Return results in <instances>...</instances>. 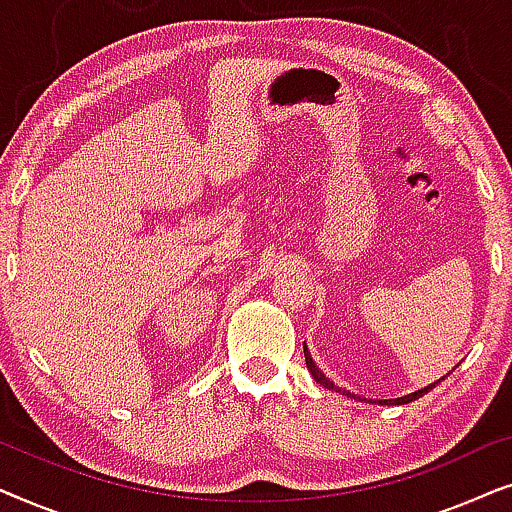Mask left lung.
<instances>
[{
    "label": "left lung",
    "instance_id": "1",
    "mask_svg": "<svg viewBox=\"0 0 512 512\" xmlns=\"http://www.w3.org/2000/svg\"><path fill=\"white\" fill-rule=\"evenodd\" d=\"M303 349H305V363H307V370H310L314 380H317V382L321 384V387H326V389H333V391H338V394H340L342 389H340V387H335V384H333L331 380H328V377H326L324 373H321V370L317 368V363L312 361L310 352H307V345H305ZM452 370H454V368H452ZM447 375H450V373H447ZM447 375H445V377H447ZM445 377H440V380H445ZM440 380H438V382H440ZM438 382H433V384H429V387H424V389H417V391H412V394H408V396H401V398H391V401H380V403H382V405H403V403H412V401H417V398H422L424 394H429V391H431L433 387H436ZM342 394L349 396V398H359V401H366V398H361V396H356V394H349V391H342Z\"/></svg>",
    "mask_w": 512,
    "mask_h": 512
}]
</instances>
